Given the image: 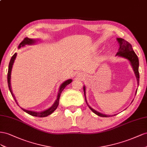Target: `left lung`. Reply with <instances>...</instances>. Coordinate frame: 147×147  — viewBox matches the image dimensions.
Segmentation results:
<instances>
[{"instance_id":"1","label":"left lung","mask_w":147,"mask_h":147,"mask_svg":"<svg viewBox=\"0 0 147 147\" xmlns=\"http://www.w3.org/2000/svg\"><path fill=\"white\" fill-rule=\"evenodd\" d=\"M117 40L118 41V43L119 44L120 47H119V51L118 53H117L116 55L125 58L126 59H127L130 62H131V64L132 66L133 69L134 71V73H135L136 76L137 78V84H138V85H139V77H140L139 76V58H138L137 55H136V53L134 52V51L133 50L131 44L129 42H128L127 41H126L122 38H117ZM83 89H84V96L86 97L85 87H84ZM136 94H137V91L136 92ZM85 100H86V102L87 103L86 97H85ZM87 105L89 106V108L95 113V114H96L100 117H107H107H110V116L115 115H107L102 114V113L95 111V110H94L93 108H92L88 104H87Z\"/></svg>"}]
</instances>
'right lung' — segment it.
Segmentation results:
<instances>
[{
    "mask_svg": "<svg viewBox=\"0 0 147 147\" xmlns=\"http://www.w3.org/2000/svg\"><path fill=\"white\" fill-rule=\"evenodd\" d=\"M35 40H33V39H29L28 37H25V38L23 39V40L21 42L18 46V49H20L21 47H22V46H24V45H30V44H32L35 42ZM16 57V53H15L14 55L11 57V60L10 61L9 63V65H8V74H7V81H8V88H9V90L10 91V93L12 95V97H13V99L15 100V101L16 102V104H18V103L16 102V100L15 97V96L13 95V94L12 93V90L11 89V85H10V77H11V68H12V66L13 65V63L15 61V58ZM71 82H72V80L71 79H68V80H67L66 81H65L60 86V90H59V92H58V94L57 96V98L55 102L54 103V104L53 105L50 107V108L47 109V110H46L44 111H42V112H34V111H28V110H24L23 108H22V110L25 111L26 113H27L28 114L30 115L31 116H36V117H40V118H42V117H45V116H47L49 115H50V114H52V113L55 111L56 109L58 107V103H59V99L60 97V95L61 92L63 90V89L65 88V87L68 85L69 84H70Z\"/></svg>",
    "mask_w": 147,
    "mask_h": 147,
    "instance_id": "1",
    "label": "right lung"
}]
</instances>
